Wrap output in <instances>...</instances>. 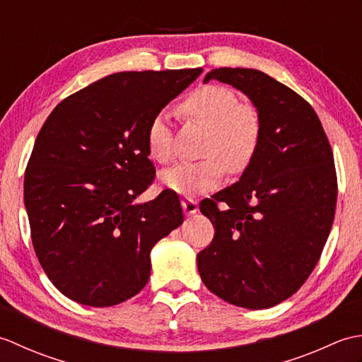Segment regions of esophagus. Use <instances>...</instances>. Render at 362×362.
I'll list each match as a JSON object with an SVG mask.
<instances>
[{
    "mask_svg": "<svg viewBox=\"0 0 362 362\" xmlns=\"http://www.w3.org/2000/svg\"><path fill=\"white\" fill-rule=\"evenodd\" d=\"M182 206H183V211H185V214H194L199 210L197 202L191 197H183L182 199Z\"/></svg>",
    "mask_w": 362,
    "mask_h": 362,
    "instance_id": "34e87169",
    "label": "esophagus"
}]
</instances>
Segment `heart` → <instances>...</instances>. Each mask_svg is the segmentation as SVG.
Segmentation results:
<instances>
[{"instance_id": "obj_1", "label": "heart", "mask_w": 362, "mask_h": 362, "mask_svg": "<svg viewBox=\"0 0 362 362\" xmlns=\"http://www.w3.org/2000/svg\"><path fill=\"white\" fill-rule=\"evenodd\" d=\"M187 118L209 127L201 161H185L160 174V180L179 194L193 196L216 188L226 168L240 174L250 166L263 138L261 115L241 104L233 90L206 86L193 91L182 104ZM148 152L161 165L174 160V138L165 115H157L148 129Z\"/></svg>"}]
</instances>
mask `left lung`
Segmentation results:
<instances>
[{
	"label": "left lung",
	"instance_id": "left-lung-1",
	"mask_svg": "<svg viewBox=\"0 0 362 362\" xmlns=\"http://www.w3.org/2000/svg\"><path fill=\"white\" fill-rule=\"evenodd\" d=\"M210 79L252 99L263 138L241 180L199 204L214 238L197 253V269L226 302L271 308L302 288L328 240L337 199L333 151L317 113L284 83L249 68H218L204 82Z\"/></svg>",
	"mask_w": 362,
	"mask_h": 362
}]
</instances>
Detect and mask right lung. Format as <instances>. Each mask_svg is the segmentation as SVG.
<instances>
[{
    "label": "right lung",
    "instance_id": "add662e5",
    "mask_svg": "<svg viewBox=\"0 0 362 362\" xmlns=\"http://www.w3.org/2000/svg\"><path fill=\"white\" fill-rule=\"evenodd\" d=\"M201 73H115L45 121L25 171V205L35 255L68 298L103 308L148 283L151 249L183 222L175 191L134 202L156 179L148 129Z\"/></svg>",
    "mask_w": 362,
    "mask_h": 362
}]
</instances>
